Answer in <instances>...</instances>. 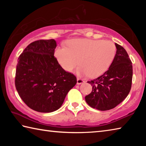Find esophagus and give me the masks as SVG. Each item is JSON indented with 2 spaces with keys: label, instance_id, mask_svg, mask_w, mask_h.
<instances>
[{
  "label": "esophagus",
  "instance_id": "1",
  "mask_svg": "<svg viewBox=\"0 0 146 146\" xmlns=\"http://www.w3.org/2000/svg\"><path fill=\"white\" fill-rule=\"evenodd\" d=\"M77 80V82H76V84H77L78 85H80V84H81L85 82L84 80H82V79L80 78H77V80Z\"/></svg>",
  "mask_w": 146,
  "mask_h": 146
}]
</instances>
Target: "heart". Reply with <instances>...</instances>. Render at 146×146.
I'll return each mask as SVG.
<instances>
[{"label":"heart","instance_id":"b5f03b06","mask_svg":"<svg viewBox=\"0 0 146 146\" xmlns=\"http://www.w3.org/2000/svg\"><path fill=\"white\" fill-rule=\"evenodd\" d=\"M68 46L56 47L54 55L64 70L71 72L79 64L76 73L93 77L108 70L116 53L115 44L101 39L77 38L67 42Z\"/></svg>","mask_w":146,"mask_h":146}]
</instances>
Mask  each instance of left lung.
Masks as SVG:
<instances>
[{
	"label": "left lung",
	"mask_w": 146,
	"mask_h": 146,
	"mask_svg": "<svg viewBox=\"0 0 146 146\" xmlns=\"http://www.w3.org/2000/svg\"><path fill=\"white\" fill-rule=\"evenodd\" d=\"M115 58L107 71L88 83L92 91L85 100L91 108L100 111L111 110L127 97L131 88L132 62L122 46L115 43Z\"/></svg>",
	"instance_id": "8db88e82"
}]
</instances>
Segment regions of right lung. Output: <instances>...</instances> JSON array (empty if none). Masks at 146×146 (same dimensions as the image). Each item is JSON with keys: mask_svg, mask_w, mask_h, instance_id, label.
<instances>
[{"mask_svg": "<svg viewBox=\"0 0 146 146\" xmlns=\"http://www.w3.org/2000/svg\"><path fill=\"white\" fill-rule=\"evenodd\" d=\"M56 47L54 39L35 41L18 58L15 80L17 92L36 111L57 110L76 84V76L64 70L54 56Z\"/></svg>", "mask_w": 146, "mask_h": 146, "instance_id": "1", "label": "right lung"}]
</instances>
